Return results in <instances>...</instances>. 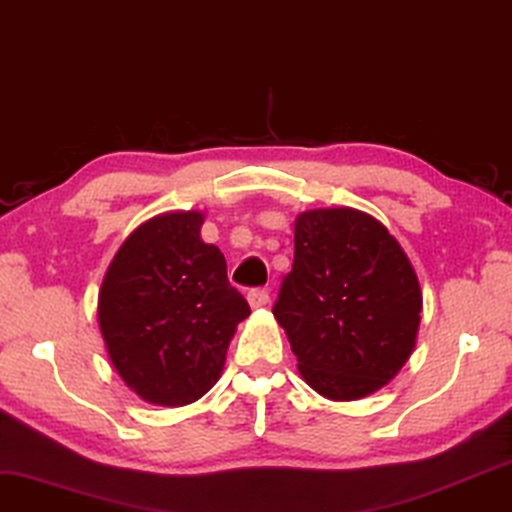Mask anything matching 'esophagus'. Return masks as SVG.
Segmentation results:
<instances>
[{"label": "esophagus", "instance_id": "obj_1", "mask_svg": "<svg viewBox=\"0 0 512 512\" xmlns=\"http://www.w3.org/2000/svg\"><path fill=\"white\" fill-rule=\"evenodd\" d=\"M248 302L252 309H260V307H267L269 302V293L264 288H252L248 293Z\"/></svg>", "mask_w": 512, "mask_h": 512}]
</instances>
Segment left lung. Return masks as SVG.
<instances>
[{"mask_svg":"<svg viewBox=\"0 0 512 512\" xmlns=\"http://www.w3.org/2000/svg\"><path fill=\"white\" fill-rule=\"evenodd\" d=\"M420 312L416 269L385 224L354 208L297 215L274 316L312 390L354 401L385 387L416 347Z\"/></svg>","mask_w":512,"mask_h":512,"instance_id":"8db88e82","label":"left lung"}]
</instances>
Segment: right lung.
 Instances as JSON below:
<instances>
[{
	"instance_id": "right-lung-1",
	"label": "right lung",
	"mask_w": 512,
	"mask_h": 512,
	"mask_svg": "<svg viewBox=\"0 0 512 512\" xmlns=\"http://www.w3.org/2000/svg\"><path fill=\"white\" fill-rule=\"evenodd\" d=\"M198 210L139 224L108 264L99 328L108 359L148 404L186 406L222 375L236 326L250 316L217 245L200 238Z\"/></svg>"
}]
</instances>
